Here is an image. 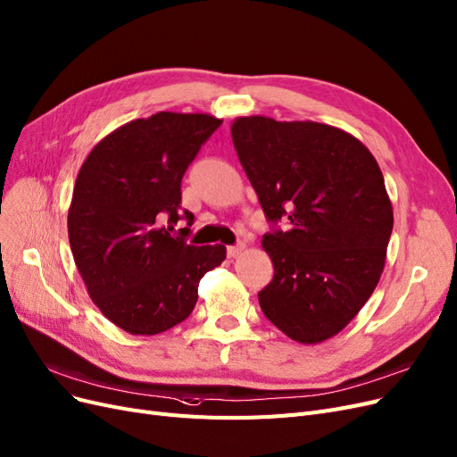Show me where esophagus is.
<instances>
[{"mask_svg": "<svg viewBox=\"0 0 457 457\" xmlns=\"http://www.w3.org/2000/svg\"><path fill=\"white\" fill-rule=\"evenodd\" d=\"M244 249H245V245L242 242H238L236 245H228L227 247V253H228L230 259H236V257H240L244 253Z\"/></svg>", "mask_w": 457, "mask_h": 457, "instance_id": "1", "label": "esophagus"}]
</instances>
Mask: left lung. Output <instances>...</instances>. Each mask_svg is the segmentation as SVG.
Returning a JSON list of instances; mask_svg holds the SVG:
<instances>
[{"mask_svg":"<svg viewBox=\"0 0 457 457\" xmlns=\"http://www.w3.org/2000/svg\"><path fill=\"white\" fill-rule=\"evenodd\" d=\"M234 149L270 223L274 264L259 304L301 344L338 335L378 286L393 228L382 170L357 137L313 120L238 117Z\"/></svg>","mask_w":457,"mask_h":457,"instance_id":"left-lung-1","label":"left lung"}]
</instances>
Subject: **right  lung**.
<instances>
[{"label": "right lung", "instance_id": "1", "mask_svg": "<svg viewBox=\"0 0 457 457\" xmlns=\"http://www.w3.org/2000/svg\"><path fill=\"white\" fill-rule=\"evenodd\" d=\"M206 113L161 112L105 136L77 174L68 212L71 253L92 303L130 335H159L185 321L202 276L225 245L185 242L195 215L181 208V179L221 127Z\"/></svg>", "mask_w": 457, "mask_h": 457}]
</instances>
